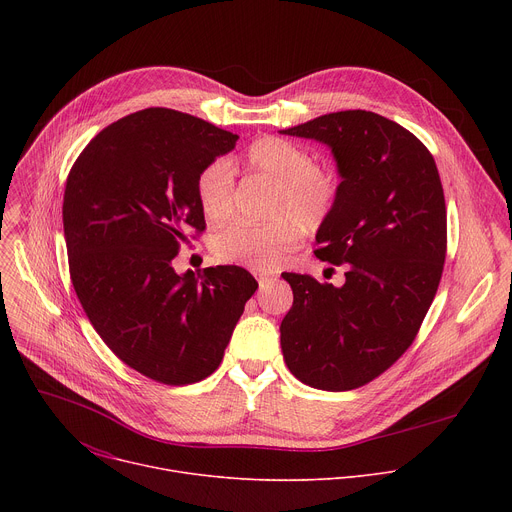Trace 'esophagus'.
<instances>
[{"label":"esophagus","instance_id":"1","mask_svg":"<svg viewBox=\"0 0 512 512\" xmlns=\"http://www.w3.org/2000/svg\"><path fill=\"white\" fill-rule=\"evenodd\" d=\"M257 281H259V287L265 289V287H269V285L275 281V277H273V275H267V273H261V275L257 277Z\"/></svg>","mask_w":512,"mask_h":512}]
</instances>
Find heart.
<instances>
[{"label":"heart","mask_w":512,"mask_h":512,"mask_svg":"<svg viewBox=\"0 0 512 512\" xmlns=\"http://www.w3.org/2000/svg\"><path fill=\"white\" fill-rule=\"evenodd\" d=\"M249 172L277 184L269 225L237 221L212 239V251L221 261L241 263L251 269H273L296 249L300 227L316 231L332 212L338 182L318 168L312 152L281 137H261L245 154ZM198 202L210 223H223L233 214L235 178L227 162L210 164L196 184Z\"/></svg>","instance_id":"1"}]
</instances>
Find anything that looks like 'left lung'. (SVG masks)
Masks as SVG:
<instances>
[{
    "label": "left lung",
    "mask_w": 512,
    "mask_h": 512,
    "mask_svg": "<svg viewBox=\"0 0 512 512\" xmlns=\"http://www.w3.org/2000/svg\"><path fill=\"white\" fill-rule=\"evenodd\" d=\"M330 148L340 176L316 233L344 283L281 275L294 306L281 320L287 369L322 391L373 381L411 346L446 261V200L433 156L399 123L371 111L320 115L281 131Z\"/></svg>",
    "instance_id": "1"
}]
</instances>
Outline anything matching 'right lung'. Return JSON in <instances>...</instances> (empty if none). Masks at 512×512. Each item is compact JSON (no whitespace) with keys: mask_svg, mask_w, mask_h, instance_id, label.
Listing matches in <instances>:
<instances>
[{"mask_svg":"<svg viewBox=\"0 0 512 512\" xmlns=\"http://www.w3.org/2000/svg\"><path fill=\"white\" fill-rule=\"evenodd\" d=\"M239 135L152 107L105 127L72 166L62 202L70 279L93 328L137 373L166 385L212 375L255 294L237 265L176 273L206 227L198 176Z\"/></svg>","mask_w":512,"mask_h":512,"instance_id":"add662e5","label":"right lung"}]
</instances>
